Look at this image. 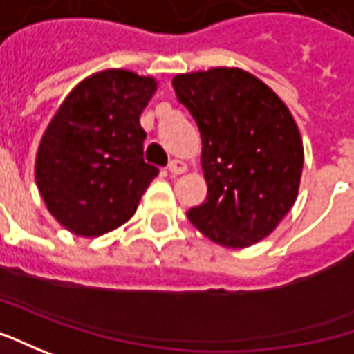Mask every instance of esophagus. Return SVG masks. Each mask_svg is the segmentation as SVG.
<instances>
[{"mask_svg": "<svg viewBox=\"0 0 354 354\" xmlns=\"http://www.w3.org/2000/svg\"><path fill=\"white\" fill-rule=\"evenodd\" d=\"M168 172H170L172 176L184 174V172H186V165H184L182 160H172V162L168 165Z\"/></svg>", "mask_w": 354, "mask_h": 354, "instance_id": "esophagus-1", "label": "esophagus"}]
</instances>
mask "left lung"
Instances as JSON below:
<instances>
[{
	"label": "left lung",
	"instance_id": "obj_1",
	"mask_svg": "<svg viewBox=\"0 0 354 354\" xmlns=\"http://www.w3.org/2000/svg\"><path fill=\"white\" fill-rule=\"evenodd\" d=\"M180 104L198 123L207 198L188 212L217 245L243 249L268 237L298 196L299 131L284 102L239 68L178 74Z\"/></svg>",
	"mask_w": 354,
	"mask_h": 354
}]
</instances>
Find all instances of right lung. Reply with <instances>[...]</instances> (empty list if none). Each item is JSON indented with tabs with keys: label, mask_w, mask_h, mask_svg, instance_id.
I'll use <instances>...</instances> for the list:
<instances>
[{
	"label": "right lung",
	"mask_w": 354,
	"mask_h": 354,
	"mask_svg": "<svg viewBox=\"0 0 354 354\" xmlns=\"http://www.w3.org/2000/svg\"><path fill=\"white\" fill-rule=\"evenodd\" d=\"M156 82L127 70L97 72L68 93L37 153L35 178L68 231L97 237L123 225L158 168L142 158L139 115Z\"/></svg>",
	"instance_id": "add662e5"
}]
</instances>
